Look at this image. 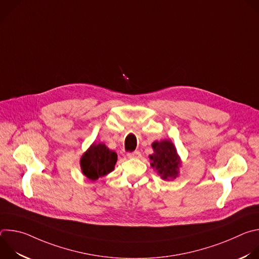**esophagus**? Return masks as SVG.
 Masks as SVG:
<instances>
[{
	"mask_svg": "<svg viewBox=\"0 0 259 259\" xmlns=\"http://www.w3.org/2000/svg\"><path fill=\"white\" fill-rule=\"evenodd\" d=\"M127 157L129 159H138V158L141 157V154H140L139 151H135V152H132V153H128Z\"/></svg>",
	"mask_w": 259,
	"mask_h": 259,
	"instance_id": "34e87169",
	"label": "esophagus"
}]
</instances>
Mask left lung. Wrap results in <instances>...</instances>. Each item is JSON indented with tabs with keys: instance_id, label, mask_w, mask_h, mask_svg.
I'll return each instance as SVG.
<instances>
[{
	"instance_id": "left-lung-1",
	"label": "left lung",
	"mask_w": 259,
	"mask_h": 259,
	"mask_svg": "<svg viewBox=\"0 0 259 259\" xmlns=\"http://www.w3.org/2000/svg\"><path fill=\"white\" fill-rule=\"evenodd\" d=\"M154 154L150 156L151 166L155 168L164 180H172L178 176L180 158L172 141L165 139L155 141L153 144Z\"/></svg>"
}]
</instances>
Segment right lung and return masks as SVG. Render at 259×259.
<instances>
[{"label":"right lung","mask_w":259,"mask_h":259,"mask_svg":"<svg viewBox=\"0 0 259 259\" xmlns=\"http://www.w3.org/2000/svg\"><path fill=\"white\" fill-rule=\"evenodd\" d=\"M118 156L104 143H93L82 156L80 165L83 174L90 180H96L112 172Z\"/></svg>","instance_id":"1"}]
</instances>
